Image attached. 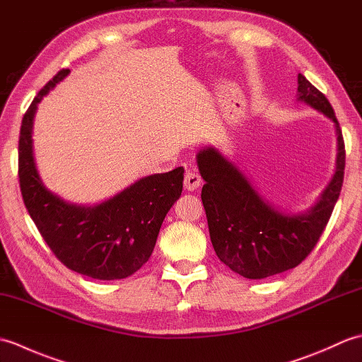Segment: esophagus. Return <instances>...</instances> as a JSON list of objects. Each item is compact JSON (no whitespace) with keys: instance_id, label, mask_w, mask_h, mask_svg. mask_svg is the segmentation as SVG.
<instances>
[{"instance_id":"obj_1","label":"esophagus","mask_w":362,"mask_h":362,"mask_svg":"<svg viewBox=\"0 0 362 362\" xmlns=\"http://www.w3.org/2000/svg\"><path fill=\"white\" fill-rule=\"evenodd\" d=\"M202 179L194 169H188L185 174V179H183V187H185L187 191H196L199 187H201Z\"/></svg>"}]
</instances>
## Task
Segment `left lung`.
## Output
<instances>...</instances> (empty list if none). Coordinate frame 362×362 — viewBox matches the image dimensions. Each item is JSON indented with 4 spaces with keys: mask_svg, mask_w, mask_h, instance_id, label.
<instances>
[{
    "mask_svg": "<svg viewBox=\"0 0 362 362\" xmlns=\"http://www.w3.org/2000/svg\"><path fill=\"white\" fill-rule=\"evenodd\" d=\"M297 101L310 105L334 124L336 168L316 204L291 211L272 204L235 161L214 146L197 152V168L205 185L202 204L218 258L245 279L261 280L298 266L310 255L339 199L345 149L342 130L328 99L298 73Z\"/></svg>",
    "mask_w": 362,
    "mask_h": 362,
    "instance_id": "8db88e82",
    "label": "left lung"
}]
</instances>
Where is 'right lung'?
<instances>
[{
  "label": "right lung",
  "instance_id": "obj_1",
  "mask_svg": "<svg viewBox=\"0 0 362 362\" xmlns=\"http://www.w3.org/2000/svg\"><path fill=\"white\" fill-rule=\"evenodd\" d=\"M70 70L59 71L38 91L21 121L18 177L23 202L46 244L71 271L96 280L136 272L156 247L166 213L182 194V166L136 180L99 204H74L45 187L37 171L33 127L43 96Z\"/></svg>",
  "mask_w": 362,
  "mask_h": 362
}]
</instances>
